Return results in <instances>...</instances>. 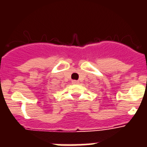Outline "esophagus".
<instances>
[{
  "mask_svg": "<svg viewBox=\"0 0 147 147\" xmlns=\"http://www.w3.org/2000/svg\"><path fill=\"white\" fill-rule=\"evenodd\" d=\"M72 83L74 84H79V81H78V80H72Z\"/></svg>",
  "mask_w": 147,
  "mask_h": 147,
  "instance_id": "esophagus-1",
  "label": "esophagus"
}]
</instances>
